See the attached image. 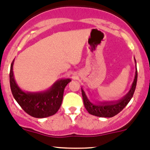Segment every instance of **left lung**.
Returning a JSON list of instances; mask_svg holds the SVG:
<instances>
[{"label": "left lung", "instance_id": "1", "mask_svg": "<svg viewBox=\"0 0 150 150\" xmlns=\"http://www.w3.org/2000/svg\"><path fill=\"white\" fill-rule=\"evenodd\" d=\"M134 61L136 63V72H135L134 79L132 83V87L129 92L119 100L99 102V103H92L90 101L85 91L81 88L83 103H84L85 107L88 113L93 116H98V117L110 118L116 116L124 109V107L129 103L132 98L133 97L134 93L135 88H136L137 81V62L135 58Z\"/></svg>", "mask_w": 150, "mask_h": 150}]
</instances>
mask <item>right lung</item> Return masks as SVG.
<instances>
[{
	"instance_id": "obj_1",
	"label": "right lung",
	"mask_w": 150,
	"mask_h": 150,
	"mask_svg": "<svg viewBox=\"0 0 150 150\" xmlns=\"http://www.w3.org/2000/svg\"><path fill=\"white\" fill-rule=\"evenodd\" d=\"M11 65L10 86L13 98L25 112L35 118H46L57 112L62 102L64 88L70 78L57 80L50 89L42 92H25L18 87L14 78L13 66Z\"/></svg>"
}]
</instances>
